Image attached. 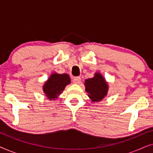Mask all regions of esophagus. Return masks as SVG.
<instances>
[{
  "label": "esophagus",
  "mask_w": 153,
  "mask_h": 153,
  "mask_svg": "<svg viewBox=\"0 0 153 153\" xmlns=\"http://www.w3.org/2000/svg\"><path fill=\"white\" fill-rule=\"evenodd\" d=\"M72 81L75 84H79L81 82V78L79 76H74L72 78Z\"/></svg>",
  "instance_id": "obj_1"
}]
</instances>
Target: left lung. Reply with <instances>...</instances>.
Wrapping results in <instances>:
<instances>
[{"label": "left lung", "mask_w": 153, "mask_h": 153, "mask_svg": "<svg viewBox=\"0 0 153 153\" xmlns=\"http://www.w3.org/2000/svg\"><path fill=\"white\" fill-rule=\"evenodd\" d=\"M85 91L93 102L101 101L106 95L108 85L102 75L96 73L93 78L85 81Z\"/></svg>", "instance_id": "1"}]
</instances>
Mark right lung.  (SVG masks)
<instances>
[{"mask_svg": "<svg viewBox=\"0 0 153 153\" xmlns=\"http://www.w3.org/2000/svg\"><path fill=\"white\" fill-rule=\"evenodd\" d=\"M70 83V76L68 74H53L43 87L44 93L49 100H55L57 98L65 88Z\"/></svg>", "mask_w": 153, "mask_h": 153, "instance_id": "obj_1", "label": "right lung"}]
</instances>
